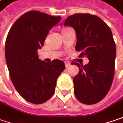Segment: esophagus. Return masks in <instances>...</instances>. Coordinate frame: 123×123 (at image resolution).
Returning <instances> with one entry per match:
<instances>
[{
	"instance_id": "1",
	"label": "esophagus",
	"mask_w": 123,
	"mask_h": 123,
	"mask_svg": "<svg viewBox=\"0 0 123 123\" xmlns=\"http://www.w3.org/2000/svg\"><path fill=\"white\" fill-rule=\"evenodd\" d=\"M70 65H71V64L69 62H65V66H66V68H68Z\"/></svg>"
}]
</instances>
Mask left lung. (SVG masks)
I'll list each match as a JSON object with an SVG mask.
<instances>
[{
    "instance_id": "8db88e82",
    "label": "left lung",
    "mask_w": 123,
    "mask_h": 123,
    "mask_svg": "<svg viewBox=\"0 0 123 123\" xmlns=\"http://www.w3.org/2000/svg\"><path fill=\"white\" fill-rule=\"evenodd\" d=\"M64 25L74 28L77 34L75 50L80 57H86L88 64L73 62L80 68L73 78L74 93L85 105H93L107 95L115 71L116 44L110 28L101 18L90 14H75Z\"/></svg>"
}]
</instances>
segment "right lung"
<instances>
[{
  "instance_id": "obj_1",
  "label": "right lung",
  "mask_w": 123,
  "mask_h": 123,
  "mask_svg": "<svg viewBox=\"0 0 123 123\" xmlns=\"http://www.w3.org/2000/svg\"><path fill=\"white\" fill-rule=\"evenodd\" d=\"M62 17L32 10L18 18L9 30L5 41V59L9 77L18 93L27 101L39 105L48 100L57 80L65 68L60 59L41 61L37 50Z\"/></svg>"
}]
</instances>
